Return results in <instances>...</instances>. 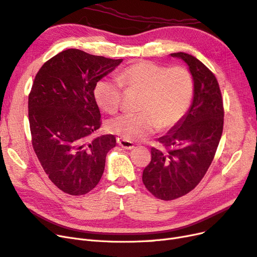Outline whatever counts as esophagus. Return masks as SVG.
<instances>
[{
  "label": "esophagus",
  "instance_id": "34e87169",
  "mask_svg": "<svg viewBox=\"0 0 257 257\" xmlns=\"http://www.w3.org/2000/svg\"><path fill=\"white\" fill-rule=\"evenodd\" d=\"M118 144L120 147H122L123 149H126V150H132L134 149V144L131 143V141H126L124 139H118Z\"/></svg>",
  "mask_w": 257,
  "mask_h": 257
}]
</instances>
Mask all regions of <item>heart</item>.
<instances>
[{
  "instance_id": "1",
  "label": "heart",
  "mask_w": 257,
  "mask_h": 257,
  "mask_svg": "<svg viewBox=\"0 0 257 257\" xmlns=\"http://www.w3.org/2000/svg\"><path fill=\"white\" fill-rule=\"evenodd\" d=\"M119 82L102 78L96 83L93 95L100 107L116 112L122 100V85L144 92L138 113H123L107 123V130L126 141H141L159 128H173L187 112L192 94L193 79L189 70L182 66L167 68L143 60L125 68Z\"/></svg>"
}]
</instances>
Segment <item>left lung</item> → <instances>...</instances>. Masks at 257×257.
I'll return each instance as SVG.
<instances>
[{
    "label": "left lung",
    "mask_w": 257,
    "mask_h": 257,
    "mask_svg": "<svg viewBox=\"0 0 257 257\" xmlns=\"http://www.w3.org/2000/svg\"><path fill=\"white\" fill-rule=\"evenodd\" d=\"M188 66L193 79V98L178 125L158 141L165 150L151 149L152 159L143 182L154 197L169 201L191 191L205 175L223 131V102L213 72L187 53H172Z\"/></svg>",
    "instance_id": "left-lung-1"
}]
</instances>
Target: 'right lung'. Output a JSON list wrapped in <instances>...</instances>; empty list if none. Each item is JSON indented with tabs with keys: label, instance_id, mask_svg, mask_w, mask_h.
<instances>
[{
	"label": "right lung",
	"instance_id": "right-lung-1",
	"mask_svg": "<svg viewBox=\"0 0 257 257\" xmlns=\"http://www.w3.org/2000/svg\"><path fill=\"white\" fill-rule=\"evenodd\" d=\"M123 59L68 49L44 64L29 95L32 144L44 172L56 187L82 196L100 182L113 135L92 138L101 126L93 95L100 79Z\"/></svg>",
	"mask_w": 257,
	"mask_h": 257
}]
</instances>
